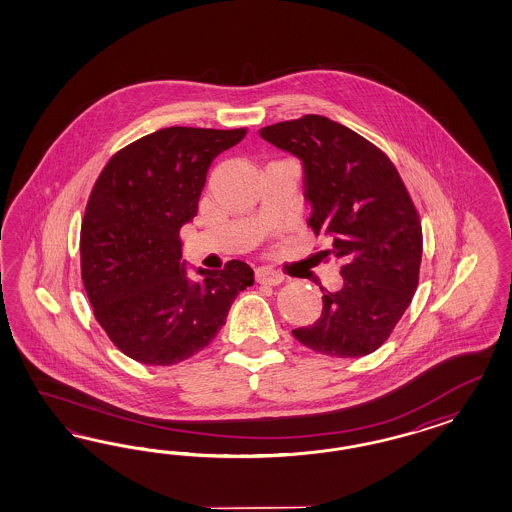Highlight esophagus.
Masks as SVG:
<instances>
[{"label":"esophagus","mask_w":512,"mask_h":512,"mask_svg":"<svg viewBox=\"0 0 512 512\" xmlns=\"http://www.w3.org/2000/svg\"><path fill=\"white\" fill-rule=\"evenodd\" d=\"M255 279L257 283L261 285H279L283 281V276L276 272L274 268H268V266H261L255 270Z\"/></svg>","instance_id":"esophagus-1"}]
</instances>
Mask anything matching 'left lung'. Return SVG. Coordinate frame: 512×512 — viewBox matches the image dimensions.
Listing matches in <instances>:
<instances>
[{
    "label": "left lung",
    "instance_id": "8db88e82",
    "mask_svg": "<svg viewBox=\"0 0 512 512\" xmlns=\"http://www.w3.org/2000/svg\"><path fill=\"white\" fill-rule=\"evenodd\" d=\"M304 167L308 225L323 234V259L340 263V291H323V311L293 336L328 357L370 355L387 341L419 285L422 227L394 163L370 140L308 114L259 131Z\"/></svg>",
    "mask_w": 512,
    "mask_h": 512
}]
</instances>
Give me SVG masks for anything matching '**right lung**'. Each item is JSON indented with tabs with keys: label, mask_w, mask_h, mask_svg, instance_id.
<instances>
[{
	"label": "right lung",
	"mask_w": 512,
	"mask_h": 512,
	"mask_svg": "<svg viewBox=\"0 0 512 512\" xmlns=\"http://www.w3.org/2000/svg\"><path fill=\"white\" fill-rule=\"evenodd\" d=\"M248 129L165 127L110 157L93 186L80 229V272L93 315L110 341L146 366L197 355L225 325L253 270L187 278L180 229L197 216L217 155Z\"/></svg>",
	"instance_id": "right-lung-1"
}]
</instances>
